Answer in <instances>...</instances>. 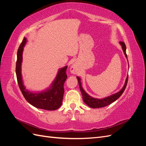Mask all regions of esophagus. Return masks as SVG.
<instances>
[{
    "instance_id": "esophagus-1",
    "label": "esophagus",
    "mask_w": 146,
    "mask_h": 146,
    "mask_svg": "<svg viewBox=\"0 0 146 146\" xmlns=\"http://www.w3.org/2000/svg\"><path fill=\"white\" fill-rule=\"evenodd\" d=\"M78 68L77 67V66L75 64H73L71 66V68H70V71L73 74H77L78 72Z\"/></svg>"
}]
</instances>
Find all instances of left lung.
<instances>
[{
	"label": "left lung",
	"instance_id": "1",
	"mask_svg": "<svg viewBox=\"0 0 146 146\" xmlns=\"http://www.w3.org/2000/svg\"><path fill=\"white\" fill-rule=\"evenodd\" d=\"M119 43H120V44L122 46L123 52V53H124V55H125V57L127 58V55L126 54V46L125 44V43L123 42H122V41L119 42ZM128 77H129V76H127V78L125 80V84H124V86H123V88H122L120 91H119L117 92V93L114 94L111 96H108V97H107V98L99 99H96V98H92L91 96H89L86 93V92L85 91V90H84L83 89V88L82 87V84H81L80 77H77L84 102H85L88 106H89L90 107L92 108H102V107H106V106L112 104L113 102H114V101H116L117 99L120 98V96L122 94V93L123 92V91H124L125 88L127 86V82H128Z\"/></svg>",
	"mask_w": 146,
	"mask_h": 146
}]
</instances>
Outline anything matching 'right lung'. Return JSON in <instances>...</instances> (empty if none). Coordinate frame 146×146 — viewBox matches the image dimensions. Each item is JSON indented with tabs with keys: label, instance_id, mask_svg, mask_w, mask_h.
Segmentation results:
<instances>
[{
	"label": "right lung",
	"instance_id": "add662e5",
	"mask_svg": "<svg viewBox=\"0 0 146 146\" xmlns=\"http://www.w3.org/2000/svg\"><path fill=\"white\" fill-rule=\"evenodd\" d=\"M27 42V39L24 38L17 50L16 73L17 80L20 90L24 98L33 107L46 110H55L62 105L64 94V83L67 78L66 70L68 66L58 70L57 76L52 83L50 87L46 90L34 93L25 89L24 86L21 74V64L23 61V48Z\"/></svg>",
	"mask_w": 146,
	"mask_h": 146
}]
</instances>
